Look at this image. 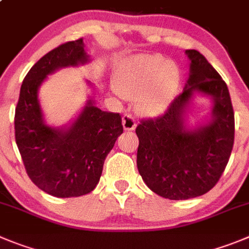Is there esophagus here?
Returning a JSON list of instances; mask_svg holds the SVG:
<instances>
[{
  "mask_svg": "<svg viewBox=\"0 0 249 249\" xmlns=\"http://www.w3.org/2000/svg\"><path fill=\"white\" fill-rule=\"evenodd\" d=\"M123 126H124L125 130H127V131H131V130H134L136 127V120L135 118L132 117L131 114H124L123 115Z\"/></svg>",
  "mask_w": 249,
  "mask_h": 249,
  "instance_id": "1",
  "label": "esophagus"
}]
</instances>
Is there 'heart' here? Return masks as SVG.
Listing matches in <instances>:
<instances>
[{"instance_id":"b5f03b06","label":"heart","mask_w":249,"mask_h":249,"mask_svg":"<svg viewBox=\"0 0 249 249\" xmlns=\"http://www.w3.org/2000/svg\"><path fill=\"white\" fill-rule=\"evenodd\" d=\"M179 82V70L162 55H136L130 57L117 72L115 87L125 98H136L145 114L164 110L174 97Z\"/></svg>"}]
</instances>
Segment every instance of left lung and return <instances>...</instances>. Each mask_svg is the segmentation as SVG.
<instances>
[{
  "label": "left lung",
  "instance_id": "8db88e82",
  "mask_svg": "<svg viewBox=\"0 0 249 249\" xmlns=\"http://www.w3.org/2000/svg\"><path fill=\"white\" fill-rule=\"evenodd\" d=\"M190 76L184 90L157 118L136 126L138 169L147 187L171 200L196 198L213 189L227 166L234 141V113L221 76L196 50H187ZM194 91L214 101L213 120L188 130L184 110Z\"/></svg>",
  "mask_w": 249,
  "mask_h": 249
}]
</instances>
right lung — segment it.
<instances>
[{
	"label": "right lung",
	"mask_w": 249,
	"mask_h": 249,
	"mask_svg": "<svg viewBox=\"0 0 249 249\" xmlns=\"http://www.w3.org/2000/svg\"><path fill=\"white\" fill-rule=\"evenodd\" d=\"M83 39L67 41L44 55L27 73L16 107V142L28 177L57 198L81 196L98 184L106 157L123 132L119 113L103 111L88 101L66 130L43 122L38 88L59 67L87 62Z\"/></svg>",
	"instance_id": "add662e5"
}]
</instances>
